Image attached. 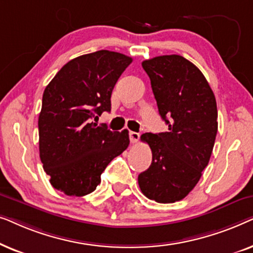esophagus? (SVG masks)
Returning a JSON list of instances; mask_svg holds the SVG:
<instances>
[{
    "label": "esophagus",
    "instance_id": "obj_1",
    "mask_svg": "<svg viewBox=\"0 0 253 253\" xmlns=\"http://www.w3.org/2000/svg\"><path fill=\"white\" fill-rule=\"evenodd\" d=\"M129 138H130V141H131V143H132V144H136V143H138V140H139L140 136H139V133L133 132V131H131V132L129 133Z\"/></svg>",
    "mask_w": 253,
    "mask_h": 253
}]
</instances>
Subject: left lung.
Returning a JSON list of instances; mask_svg holds the SVG:
<instances>
[{
  "label": "left lung",
  "mask_w": 253,
  "mask_h": 253,
  "mask_svg": "<svg viewBox=\"0 0 253 253\" xmlns=\"http://www.w3.org/2000/svg\"><path fill=\"white\" fill-rule=\"evenodd\" d=\"M141 65L168 131L141 134L152 164L138 184L148 199L175 203L189 195L209 165L217 132L215 96L202 71L181 55L157 56Z\"/></svg>",
  "instance_id": "1"
}]
</instances>
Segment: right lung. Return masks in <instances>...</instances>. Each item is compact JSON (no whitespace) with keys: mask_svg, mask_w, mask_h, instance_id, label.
<instances>
[{"mask_svg":"<svg viewBox=\"0 0 253 253\" xmlns=\"http://www.w3.org/2000/svg\"><path fill=\"white\" fill-rule=\"evenodd\" d=\"M132 58L98 50L69 61L44 88L38 121L39 151L50 184L67 196L94 191L114 158L129 146L127 130L98 126L110 112V96Z\"/></svg>","mask_w":253,"mask_h":253,"instance_id":"add662e5","label":"right lung"}]
</instances>
